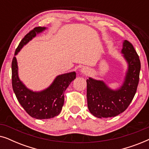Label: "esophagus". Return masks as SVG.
<instances>
[{"mask_svg": "<svg viewBox=\"0 0 149 149\" xmlns=\"http://www.w3.org/2000/svg\"><path fill=\"white\" fill-rule=\"evenodd\" d=\"M81 72L84 73V74H87V73L88 72V70H87V68H81Z\"/></svg>", "mask_w": 149, "mask_h": 149, "instance_id": "1", "label": "esophagus"}]
</instances>
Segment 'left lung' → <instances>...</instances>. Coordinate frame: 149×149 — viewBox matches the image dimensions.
<instances>
[{
    "instance_id": "8db88e82",
    "label": "left lung",
    "mask_w": 149,
    "mask_h": 149,
    "mask_svg": "<svg viewBox=\"0 0 149 149\" xmlns=\"http://www.w3.org/2000/svg\"><path fill=\"white\" fill-rule=\"evenodd\" d=\"M121 52L128 64V70L121 88L109 89L102 81L87 79V107L95 117H113L127 109L136 94L140 71V61L133 45L123 42Z\"/></svg>"
}]
</instances>
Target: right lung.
Wrapping results in <instances>:
<instances>
[{
	"label": "right lung",
	"instance_id": "add662e5",
	"mask_svg": "<svg viewBox=\"0 0 149 149\" xmlns=\"http://www.w3.org/2000/svg\"><path fill=\"white\" fill-rule=\"evenodd\" d=\"M45 29L44 27L34 28L22 38L15 52L17 54L22 47L29 40ZM17 64L15 57L11 63L12 87L18 102L28 115L37 119H46L58 116L64 102V91L76 78V73L72 72L59 75L51 86L40 92H34L26 87L20 81L17 74Z\"/></svg>",
	"mask_w": 149,
	"mask_h": 149
}]
</instances>
